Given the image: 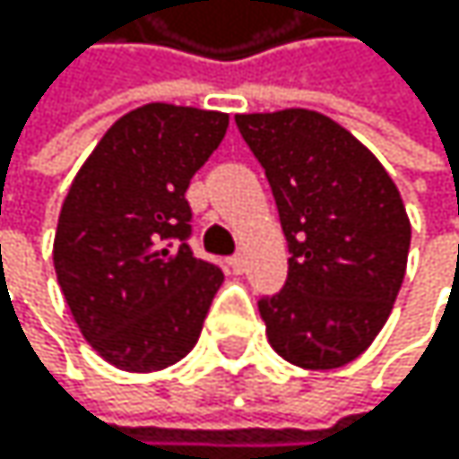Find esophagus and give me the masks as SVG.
Returning <instances> with one entry per match:
<instances>
[{
  "mask_svg": "<svg viewBox=\"0 0 459 459\" xmlns=\"http://www.w3.org/2000/svg\"><path fill=\"white\" fill-rule=\"evenodd\" d=\"M228 267H231L237 275H242L245 273V255H231L228 258Z\"/></svg>",
  "mask_w": 459,
  "mask_h": 459,
  "instance_id": "esophagus-1",
  "label": "esophagus"
}]
</instances>
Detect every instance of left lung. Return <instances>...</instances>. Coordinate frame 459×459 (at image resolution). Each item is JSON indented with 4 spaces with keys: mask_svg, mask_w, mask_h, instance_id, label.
<instances>
[{
    "mask_svg": "<svg viewBox=\"0 0 459 459\" xmlns=\"http://www.w3.org/2000/svg\"><path fill=\"white\" fill-rule=\"evenodd\" d=\"M289 245L286 286L258 303L273 350L311 372L363 355L383 330L411 250L402 195L342 123L314 109L237 115Z\"/></svg>",
    "mask_w": 459,
    "mask_h": 459,
    "instance_id": "1",
    "label": "left lung"
}]
</instances>
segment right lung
Masks as SVG:
<instances>
[{
	"label": "right lung",
	"instance_id": "add662e5",
	"mask_svg": "<svg viewBox=\"0 0 459 459\" xmlns=\"http://www.w3.org/2000/svg\"><path fill=\"white\" fill-rule=\"evenodd\" d=\"M225 129V112L143 104L107 129L65 195L57 283L82 336L123 372H160L198 344L222 273L186 245L184 192Z\"/></svg>",
	"mask_w": 459,
	"mask_h": 459
}]
</instances>
